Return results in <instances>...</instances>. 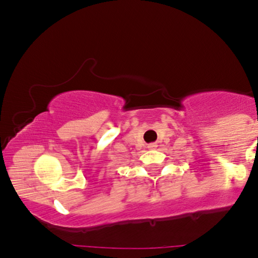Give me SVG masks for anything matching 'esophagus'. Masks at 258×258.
I'll list each match as a JSON object with an SVG mask.
<instances>
[{"label":"esophagus","instance_id":"1","mask_svg":"<svg viewBox=\"0 0 258 258\" xmlns=\"http://www.w3.org/2000/svg\"><path fill=\"white\" fill-rule=\"evenodd\" d=\"M156 148H157V145H156V144H150V145H148V149H149V150H155Z\"/></svg>","mask_w":258,"mask_h":258}]
</instances>
